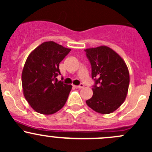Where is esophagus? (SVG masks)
Segmentation results:
<instances>
[{
	"label": "esophagus",
	"mask_w": 152,
	"mask_h": 152,
	"mask_svg": "<svg viewBox=\"0 0 152 152\" xmlns=\"http://www.w3.org/2000/svg\"><path fill=\"white\" fill-rule=\"evenodd\" d=\"M73 87L76 89H81V88H82V87H84V85L81 84L80 85H73Z\"/></svg>",
	"instance_id": "1"
}]
</instances>
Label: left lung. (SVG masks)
<instances>
[{"label": "left lung", "instance_id": "1", "mask_svg": "<svg viewBox=\"0 0 152 152\" xmlns=\"http://www.w3.org/2000/svg\"><path fill=\"white\" fill-rule=\"evenodd\" d=\"M96 85L93 95L86 101L89 107L101 114H110L124 103L128 93L129 73L121 56L106 45L85 49Z\"/></svg>", "mask_w": 152, "mask_h": 152}]
</instances>
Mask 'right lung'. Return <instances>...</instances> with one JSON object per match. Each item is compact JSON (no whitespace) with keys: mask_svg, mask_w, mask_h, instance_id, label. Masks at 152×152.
Wrapping results in <instances>:
<instances>
[{"mask_svg":"<svg viewBox=\"0 0 152 152\" xmlns=\"http://www.w3.org/2000/svg\"><path fill=\"white\" fill-rule=\"evenodd\" d=\"M71 49L53 41L42 42L27 57L22 71V87L25 99L37 113L51 115L64 107L72 86L56 76L59 63Z\"/></svg>","mask_w":152,"mask_h":152,"instance_id":"obj_1","label":"right lung"}]
</instances>
